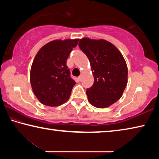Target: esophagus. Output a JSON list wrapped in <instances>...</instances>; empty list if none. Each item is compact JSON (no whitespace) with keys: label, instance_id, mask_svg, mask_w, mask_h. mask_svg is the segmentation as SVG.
<instances>
[{"label":"esophagus","instance_id":"esophagus-1","mask_svg":"<svg viewBox=\"0 0 159 159\" xmlns=\"http://www.w3.org/2000/svg\"><path fill=\"white\" fill-rule=\"evenodd\" d=\"M78 79H79V81H80V80H82V75H80V76H79V78H78Z\"/></svg>","mask_w":159,"mask_h":159}]
</instances>
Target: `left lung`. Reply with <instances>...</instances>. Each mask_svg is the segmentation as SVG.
<instances>
[{
	"instance_id": "left-lung-1",
	"label": "left lung",
	"mask_w": 159,
	"mask_h": 159,
	"mask_svg": "<svg viewBox=\"0 0 159 159\" xmlns=\"http://www.w3.org/2000/svg\"><path fill=\"white\" fill-rule=\"evenodd\" d=\"M79 47L89 59L94 76L86 90L88 99L97 108H107L119 99L128 83V67L117 48L104 39H80Z\"/></svg>"
}]
</instances>
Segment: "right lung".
<instances>
[{
    "label": "right lung",
    "mask_w": 159,
    "mask_h": 159,
    "mask_svg": "<svg viewBox=\"0 0 159 159\" xmlns=\"http://www.w3.org/2000/svg\"><path fill=\"white\" fill-rule=\"evenodd\" d=\"M79 40H55L37 52L31 65L30 82L34 95L43 104L57 107L69 99L76 82L70 76L66 60Z\"/></svg>",
    "instance_id": "obj_1"
}]
</instances>
